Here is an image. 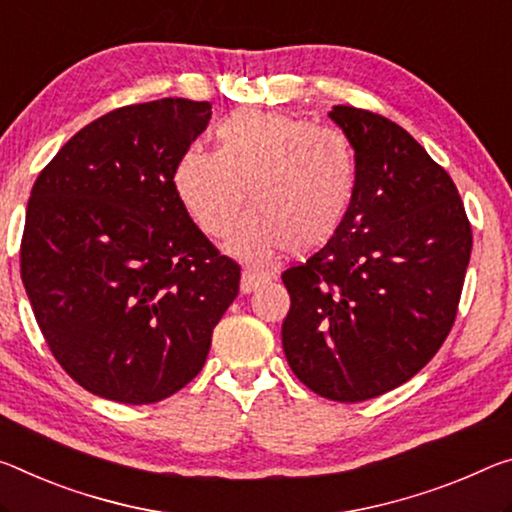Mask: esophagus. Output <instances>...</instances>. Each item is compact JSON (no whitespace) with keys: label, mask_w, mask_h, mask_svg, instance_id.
Returning <instances> with one entry per match:
<instances>
[{"label":"esophagus","mask_w":512,"mask_h":512,"mask_svg":"<svg viewBox=\"0 0 512 512\" xmlns=\"http://www.w3.org/2000/svg\"><path fill=\"white\" fill-rule=\"evenodd\" d=\"M266 282V275L262 273H255V271H243L241 273V294H253V291L264 285Z\"/></svg>","instance_id":"obj_1"}]
</instances>
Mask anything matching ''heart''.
Wrapping results in <instances>:
<instances>
[{
  "label": "heart",
  "mask_w": 512,
  "mask_h": 512,
  "mask_svg": "<svg viewBox=\"0 0 512 512\" xmlns=\"http://www.w3.org/2000/svg\"><path fill=\"white\" fill-rule=\"evenodd\" d=\"M173 191L207 237H225L243 202L253 209L227 253L264 264L285 248L307 255L342 230L355 196V157L337 129L280 111H234L216 127V152L186 150Z\"/></svg>",
  "instance_id": "heart-1"
}]
</instances>
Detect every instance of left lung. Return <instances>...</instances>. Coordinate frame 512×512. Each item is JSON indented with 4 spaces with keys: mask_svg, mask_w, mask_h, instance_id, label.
<instances>
[{
    "mask_svg": "<svg viewBox=\"0 0 512 512\" xmlns=\"http://www.w3.org/2000/svg\"><path fill=\"white\" fill-rule=\"evenodd\" d=\"M328 118L353 148L355 196L335 239L282 273V348L312 392L358 403L403 385L442 346L472 227L456 184L403 127L355 107Z\"/></svg>",
    "mask_w": 512,
    "mask_h": 512,
    "instance_id": "1",
    "label": "left lung"
}]
</instances>
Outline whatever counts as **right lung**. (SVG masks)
<instances>
[{"mask_svg": "<svg viewBox=\"0 0 512 512\" xmlns=\"http://www.w3.org/2000/svg\"><path fill=\"white\" fill-rule=\"evenodd\" d=\"M212 104H132L72 136L31 189L20 271L47 346L102 399L143 405L198 376L239 294L177 200L173 166Z\"/></svg>", "mask_w": 512, "mask_h": 512, "instance_id": "1", "label": "right lung"}]
</instances>
